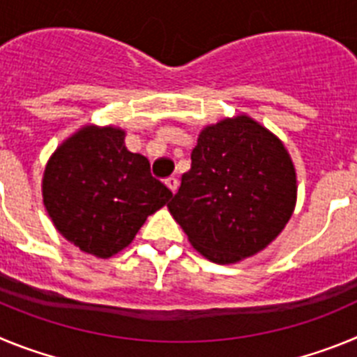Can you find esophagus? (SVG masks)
<instances>
[{"mask_svg": "<svg viewBox=\"0 0 357 357\" xmlns=\"http://www.w3.org/2000/svg\"><path fill=\"white\" fill-rule=\"evenodd\" d=\"M166 185L172 189V193H176V189H178V181H176L175 176H169V178H166Z\"/></svg>", "mask_w": 357, "mask_h": 357, "instance_id": "esophagus-1", "label": "esophagus"}]
</instances>
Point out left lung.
<instances>
[{
  "label": "left lung",
  "mask_w": 357,
  "mask_h": 357,
  "mask_svg": "<svg viewBox=\"0 0 357 357\" xmlns=\"http://www.w3.org/2000/svg\"><path fill=\"white\" fill-rule=\"evenodd\" d=\"M295 202V166L282 141L241 114L200 132L168 209L204 257L230 264L266 248Z\"/></svg>",
  "instance_id": "8db88e82"
}]
</instances>
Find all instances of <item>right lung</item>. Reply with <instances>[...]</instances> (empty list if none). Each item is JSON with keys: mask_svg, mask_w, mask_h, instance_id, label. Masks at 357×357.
<instances>
[{"mask_svg": "<svg viewBox=\"0 0 357 357\" xmlns=\"http://www.w3.org/2000/svg\"><path fill=\"white\" fill-rule=\"evenodd\" d=\"M173 193L150 173V162L125 146V130L87 127L50 157L43 176L44 207L53 225L82 252L112 257L128 247L146 218Z\"/></svg>", "mask_w": 357, "mask_h": 357, "instance_id": "add662e5", "label": "right lung"}]
</instances>
